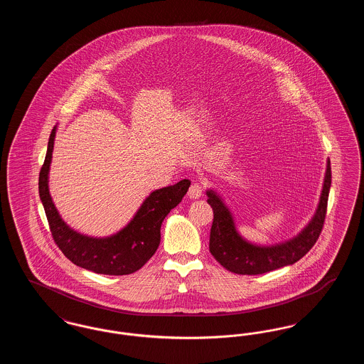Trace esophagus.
Returning <instances> with one entry per match:
<instances>
[{"label": "esophagus", "mask_w": 364, "mask_h": 364, "mask_svg": "<svg viewBox=\"0 0 364 364\" xmlns=\"http://www.w3.org/2000/svg\"><path fill=\"white\" fill-rule=\"evenodd\" d=\"M202 192H203V187L200 183H192L188 190V196L191 199H199L202 196Z\"/></svg>", "instance_id": "esophagus-1"}]
</instances>
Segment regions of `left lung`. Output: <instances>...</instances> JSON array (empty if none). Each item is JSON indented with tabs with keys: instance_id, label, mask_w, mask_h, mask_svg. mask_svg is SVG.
I'll use <instances>...</instances> for the list:
<instances>
[{
	"instance_id": "left-lung-1",
	"label": "left lung",
	"mask_w": 364,
	"mask_h": 364,
	"mask_svg": "<svg viewBox=\"0 0 364 364\" xmlns=\"http://www.w3.org/2000/svg\"><path fill=\"white\" fill-rule=\"evenodd\" d=\"M331 184L330 161L326 162L322 192L318 208L310 223L294 237L272 245L248 242L239 233L232 211L214 190L206 191L208 203L213 208L214 220L210 230V252L226 270L236 274H263L301 259L316 242L325 223Z\"/></svg>"
}]
</instances>
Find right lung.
<instances>
[{
    "mask_svg": "<svg viewBox=\"0 0 364 364\" xmlns=\"http://www.w3.org/2000/svg\"><path fill=\"white\" fill-rule=\"evenodd\" d=\"M57 127L53 128L48 153L39 173V198L45 208L53 239L63 254L79 267L97 274L125 276L139 270L156 254L161 242V225L190 188V180L153 191L132 220L117 233L92 237L72 229L61 218L49 192V171Z\"/></svg>",
    "mask_w": 364,
    "mask_h": 364,
    "instance_id": "add662e5",
    "label": "right lung"
}]
</instances>
